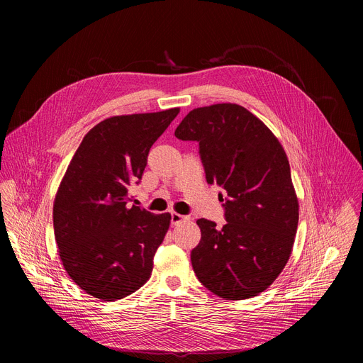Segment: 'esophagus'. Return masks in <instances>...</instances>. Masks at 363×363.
Segmentation results:
<instances>
[{
    "label": "esophagus",
    "mask_w": 363,
    "mask_h": 363,
    "mask_svg": "<svg viewBox=\"0 0 363 363\" xmlns=\"http://www.w3.org/2000/svg\"><path fill=\"white\" fill-rule=\"evenodd\" d=\"M185 220H188V217H184V216L178 214V213H171V223H172V225H178L182 221H185Z\"/></svg>",
    "instance_id": "esophagus-1"
}]
</instances>
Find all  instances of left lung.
<instances>
[{"label":"left lung","mask_w":363,"mask_h":363,"mask_svg":"<svg viewBox=\"0 0 363 363\" xmlns=\"http://www.w3.org/2000/svg\"><path fill=\"white\" fill-rule=\"evenodd\" d=\"M196 140L208 184L227 192L223 228L201 218L191 252L198 280L225 300L260 294L287 264L297 231L298 201L287 155L273 132L245 108L218 103L191 111L175 129Z\"/></svg>","instance_id":"1"}]
</instances>
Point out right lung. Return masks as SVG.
<instances>
[{"label": "right lung", "mask_w": 363, "mask_h": 363, "mask_svg": "<svg viewBox=\"0 0 363 363\" xmlns=\"http://www.w3.org/2000/svg\"><path fill=\"white\" fill-rule=\"evenodd\" d=\"M178 113L174 108L101 121L86 133L60 182L53 205L60 260L70 279L96 298H123L150 277L171 214L129 206V188Z\"/></svg>", "instance_id": "add662e5"}]
</instances>
